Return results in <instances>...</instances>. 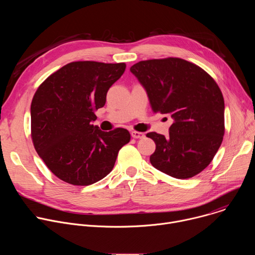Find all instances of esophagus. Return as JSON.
I'll list each match as a JSON object with an SVG mask.
<instances>
[{"label": "esophagus", "instance_id": "1", "mask_svg": "<svg viewBox=\"0 0 255 255\" xmlns=\"http://www.w3.org/2000/svg\"><path fill=\"white\" fill-rule=\"evenodd\" d=\"M131 136L133 138H136V139H141L144 137V133L142 132H138V131H132L131 132Z\"/></svg>", "mask_w": 255, "mask_h": 255}]
</instances>
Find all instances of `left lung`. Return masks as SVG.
Wrapping results in <instances>:
<instances>
[{
	"mask_svg": "<svg viewBox=\"0 0 255 255\" xmlns=\"http://www.w3.org/2000/svg\"><path fill=\"white\" fill-rule=\"evenodd\" d=\"M146 91L152 111L173 119L169 135L147 133L156 145L150 156L158 170L179 179L204 170L224 136V98L200 66L169 57L143 60L130 67Z\"/></svg>",
	"mask_w": 255,
	"mask_h": 255,
	"instance_id": "obj_1",
	"label": "left lung"
}]
</instances>
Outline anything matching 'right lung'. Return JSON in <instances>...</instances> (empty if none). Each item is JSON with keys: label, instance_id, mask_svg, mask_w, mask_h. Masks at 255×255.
<instances>
[{"label": "right lung", "instance_id": "right-lung-1", "mask_svg": "<svg viewBox=\"0 0 255 255\" xmlns=\"http://www.w3.org/2000/svg\"><path fill=\"white\" fill-rule=\"evenodd\" d=\"M126 64L70 62L49 76L31 103V136L35 150L59 179L89 186L114 167L119 150L130 141L123 128L104 132L93 122L105 106L108 90Z\"/></svg>", "mask_w": 255, "mask_h": 255}]
</instances>
